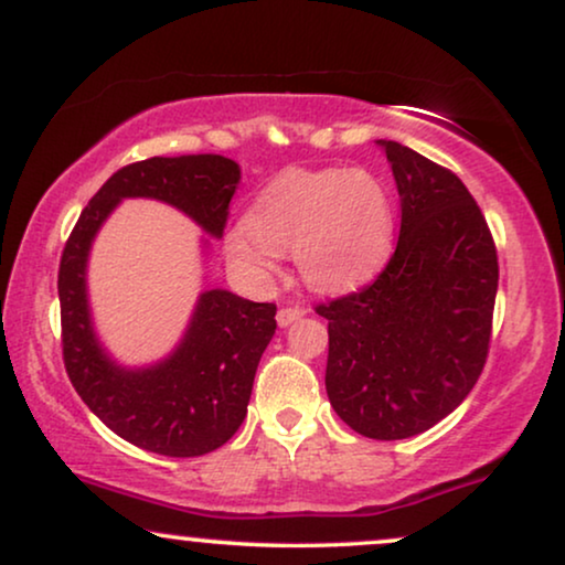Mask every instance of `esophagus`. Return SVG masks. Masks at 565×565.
Segmentation results:
<instances>
[{
  "label": "esophagus",
  "mask_w": 565,
  "mask_h": 565,
  "mask_svg": "<svg viewBox=\"0 0 565 565\" xmlns=\"http://www.w3.org/2000/svg\"><path fill=\"white\" fill-rule=\"evenodd\" d=\"M303 313H306V311H303V308H300V306L280 308V311H277V323H280V327H290V323L298 321Z\"/></svg>",
  "instance_id": "obj_1"
}]
</instances>
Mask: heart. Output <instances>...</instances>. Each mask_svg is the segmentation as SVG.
I'll return each mask as SVG.
<instances>
[{
  "mask_svg": "<svg viewBox=\"0 0 565 565\" xmlns=\"http://www.w3.org/2000/svg\"><path fill=\"white\" fill-rule=\"evenodd\" d=\"M393 244V205L367 169H288L277 174L226 238L242 275L265 285L277 257L292 254L313 290L339 292L370 280Z\"/></svg>",
  "mask_w": 565,
  "mask_h": 565,
  "instance_id": "b5f03b06",
  "label": "heart"
}]
</instances>
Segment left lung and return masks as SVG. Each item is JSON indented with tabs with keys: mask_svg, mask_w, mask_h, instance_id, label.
I'll return each mask as SVG.
<instances>
[{
	"mask_svg": "<svg viewBox=\"0 0 565 565\" xmlns=\"http://www.w3.org/2000/svg\"><path fill=\"white\" fill-rule=\"evenodd\" d=\"M401 198L396 252L360 292L316 306L329 319L327 393L370 439L422 435L462 404L486 365L499 262L481 207L450 169L375 141Z\"/></svg>",
	"mask_w": 565,
	"mask_h": 565,
	"instance_id": "obj_1",
	"label": "left lung"
}]
</instances>
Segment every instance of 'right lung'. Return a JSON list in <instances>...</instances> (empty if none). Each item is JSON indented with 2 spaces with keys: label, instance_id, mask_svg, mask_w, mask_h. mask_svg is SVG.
<instances>
[{
  "label": "right lung",
  "instance_id": "obj_1",
  "mask_svg": "<svg viewBox=\"0 0 565 565\" xmlns=\"http://www.w3.org/2000/svg\"><path fill=\"white\" fill-rule=\"evenodd\" d=\"M238 182L242 169L218 153L136 161L97 190L61 254V344L68 381L105 427L126 443L167 458H198L218 450L242 427L259 358L277 329V308L221 288L205 290L198 296L180 344L164 360L126 367L99 344L92 323V242L126 198L172 205L207 236L221 238Z\"/></svg>",
  "mask_w": 565,
  "mask_h": 565
}]
</instances>
